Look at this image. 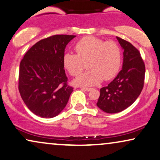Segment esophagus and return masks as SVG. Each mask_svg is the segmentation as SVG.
Segmentation results:
<instances>
[{
    "instance_id": "34e87169",
    "label": "esophagus",
    "mask_w": 160,
    "mask_h": 160,
    "mask_svg": "<svg viewBox=\"0 0 160 160\" xmlns=\"http://www.w3.org/2000/svg\"><path fill=\"white\" fill-rule=\"evenodd\" d=\"M82 89L83 90L87 91V92H89V91H90L91 90H92V88H82Z\"/></svg>"
}]
</instances>
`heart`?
<instances>
[{
  "instance_id": "heart-1",
  "label": "heart",
  "mask_w": 160,
  "mask_h": 160,
  "mask_svg": "<svg viewBox=\"0 0 160 160\" xmlns=\"http://www.w3.org/2000/svg\"><path fill=\"white\" fill-rule=\"evenodd\" d=\"M77 54L65 53L63 65L70 75H79L88 62L90 70L74 80L79 86H93L103 78L109 80L115 77L121 65V51L115 42H104L94 37H86L76 43Z\"/></svg>"
}]
</instances>
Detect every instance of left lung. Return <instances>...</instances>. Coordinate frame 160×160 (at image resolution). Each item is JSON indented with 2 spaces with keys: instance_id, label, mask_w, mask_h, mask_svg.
<instances>
[{
  "instance_id": "obj_1",
  "label": "left lung",
  "mask_w": 160,
  "mask_h": 160,
  "mask_svg": "<svg viewBox=\"0 0 160 160\" xmlns=\"http://www.w3.org/2000/svg\"><path fill=\"white\" fill-rule=\"evenodd\" d=\"M123 50L122 70L115 79L100 90L97 106L107 113H118L130 107L143 88L144 62L140 53L130 42L117 37Z\"/></svg>"
}]
</instances>
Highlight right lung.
Instances as JSON below:
<instances>
[{
  "mask_svg": "<svg viewBox=\"0 0 160 160\" xmlns=\"http://www.w3.org/2000/svg\"><path fill=\"white\" fill-rule=\"evenodd\" d=\"M75 35H53L37 42L20 64L19 92L37 116L54 118L65 109L73 88L63 65L65 49Z\"/></svg>",
  "mask_w": 160,
  "mask_h": 160,
  "instance_id": "right-lung-1",
  "label": "right lung"
}]
</instances>
